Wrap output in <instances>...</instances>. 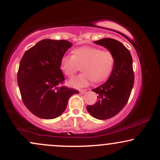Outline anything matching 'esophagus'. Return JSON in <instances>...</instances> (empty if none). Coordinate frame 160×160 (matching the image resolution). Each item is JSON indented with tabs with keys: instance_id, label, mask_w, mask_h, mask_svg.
Returning <instances> with one entry per match:
<instances>
[{
	"instance_id": "1",
	"label": "esophagus",
	"mask_w": 160,
	"mask_h": 160,
	"mask_svg": "<svg viewBox=\"0 0 160 160\" xmlns=\"http://www.w3.org/2000/svg\"><path fill=\"white\" fill-rule=\"evenodd\" d=\"M86 89H80V94H84V93H86Z\"/></svg>"
}]
</instances>
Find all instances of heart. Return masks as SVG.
<instances>
[{
	"label": "heart",
	"mask_w": 160,
	"mask_h": 160,
	"mask_svg": "<svg viewBox=\"0 0 160 160\" xmlns=\"http://www.w3.org/2000/svg\"><path fill=\"white\" fill-rule=\"evenodd\" d=\"M74 55L62 56L60 68L66 76L73 77L82 65L83 73L68 81L71 87H86L94 80L104 81L111 74L114 65V58L109 51H103L98 47L86 46L73 50Z\"/></svg>",
	"instance_id": "b5f03b06"
}]
</instances>
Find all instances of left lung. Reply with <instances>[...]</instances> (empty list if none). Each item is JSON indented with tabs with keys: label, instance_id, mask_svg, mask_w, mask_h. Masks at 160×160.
Wrapping results in <instances>:
<instances>
[{
	"label": "left lung",
	"instance_id": "8db88e82",
	"mask_svg": "<svg viewBox=\"0 0 160 160\" xmlns=\"http://www.w3.org/2000/svg\"><path fill=\"white\" fill-rule=\"evenodd\" d=\"M112 53L114 65L108 80L92 89L98 94V102L86 107L89 114L98 120H107L120 113L127 103L134 86L132 58L129 50L118 40L104 38L94 41Z\"/></svg>",
	"mask_w": 160,
	"mask_h": 160
}]
</instances>
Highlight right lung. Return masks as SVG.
<instances>
[{
	"label": "right lung",
	"instance_id": "add662e5",
	"mask_svg": "<svg viewBox=\"0 0 160 160\" xmlns=\"http://www.w3.org/2000/svg\"><path fill=\"white\" fill-rule=\"evenodd\" d=\"M72 43L65 40H42L22 58L17 82L23 103L34 115L51 120L65 111L70 97L79 92L61 86L65 77L60 62Z\"/></svg>",
	"mask_w": 160,
	"mask_h": 160
}]
</instances>
